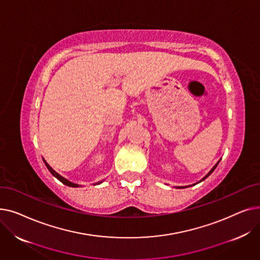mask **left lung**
Here are the masks:
<instances>
[{
  "label": "left lung",
  "instance_id": "8db88e82",
  "mask_svg": "<svg viewBox=\"0 0 260 260\" xmlns=\"http://www.w3.org/2000/svg\"><path fill=\"white\" fill-rule=\"evenodd\" d=\"M219 162H220V160H219V161H218V162L216 163V165H215V166L213 167V169H212V170H211V171H210V172L208 173V175H206V176H204V177H203V178H202V179L200 180V182H201V181H203V180H204V179H206V178H208V177H209V176H210V175H211V174H212V173L214 172V170H215V169L217 168V166H218V163H219ZM179 187H180V186H179Z\"/></svg>",
  "mask_w": 260,
  "mask_h": 260
}]
</instances>
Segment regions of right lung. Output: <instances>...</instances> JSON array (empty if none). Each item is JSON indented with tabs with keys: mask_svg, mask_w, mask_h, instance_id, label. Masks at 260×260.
<instances>
[{
	"mask_svg": "<svg viewBox=\"0 0 260 260\" xmlns=\"http://www.w3.org/2000/svg\"><path fill=\"white\" fill-rule=\"evenodd\" d=\"M43 161H44V163H45V166H46V168L48 169V171L52 174V176H54V177H56V178L58 179V180H60L63 184H65V185H67V186H72V187H78L79 186V184H76V183H73V182H71V181H68L67 179H65L64 178V177H62L61 175H59L56 171H53L49 166H48V163L43 159ZM102 182V181H101ZM101 182H97V183H95V184H100Z\"/></svg>",
	"mask_w": 260,
	"mask_h": 260,
	"instance_id": "add662e5",
	"label": "right lung"
}]
</instances>
